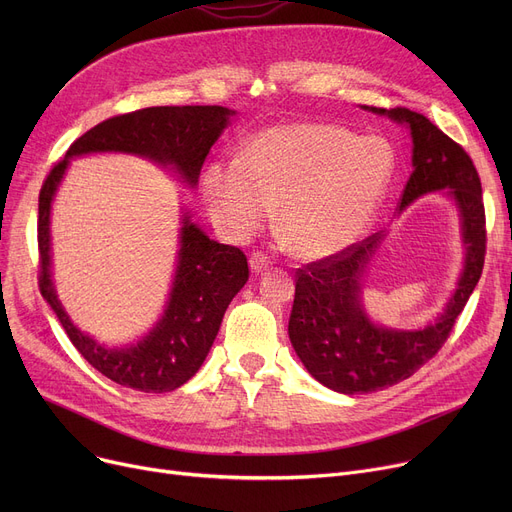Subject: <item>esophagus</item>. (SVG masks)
<instances>
[{
	"label": "esophagus",
	"mask_w": 512,
	"mask_h": 512,
	"mask_svg": "<svg viewBox=\"0 0 512 512\" xmlns=\"http://www.w3.org/2000/svg\"><path fill=\"white\" fill-rule=\"evenodd\" d=\"M249 265H251V272H255V274H261V272H265V270H267V267L272 265V259L267 257L265 253L257 251V253H253V255L249 257Z\"/></svg>",
	"instance_id": "1"
}]
</instances>
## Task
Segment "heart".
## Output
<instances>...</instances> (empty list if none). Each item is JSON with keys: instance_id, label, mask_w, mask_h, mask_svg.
I'll return each mask as SVG.
<instances>
[{"instance_id": "b5f03b06", "label": "heart", "mask_w": 512, "mask_h": 512, "mask_svg": "<svg viewBox=\"0 0 512 512\" xmlns=\"http://www.w3.org/2000/svg\"><path fill=\"white\" fill-rule=\"evenodd\" d=\"M396 153L336 124H280L247 143L238 161L203 172V201L224 236L242 240L272 218L299 257L317 261L357 242L384 203Z\"/></svg>"}]
</instances>
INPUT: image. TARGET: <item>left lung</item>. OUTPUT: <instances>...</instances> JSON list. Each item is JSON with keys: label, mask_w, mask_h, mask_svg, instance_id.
I'll return each mask as SVG.
<instances>
[{"label": "left lung", "mask_w": 512, "mask_h": 512, "mask_svg": "<svg viewBox=\"0 0 512 512\" xmlns=\"http://www.w3.org/2000/svg\"><path fill=\"white\" fill-rule=\"evenodd\" d=\"M365 110L390 116L411 128L413 174L398 205L402 209L425 193L448 188L461 209L467 259L459 288L444 313L436 324L417 332L378 328L363 313L359 278L378 247L380 232L332 257L299 267L288 321L290 342L313 378L342 394L394 386L438 355L481 278L488 242L481 180L469 153L423 114L407 107Z\"/></svg>", "instance_id": "8db88e82"}]
</instances>
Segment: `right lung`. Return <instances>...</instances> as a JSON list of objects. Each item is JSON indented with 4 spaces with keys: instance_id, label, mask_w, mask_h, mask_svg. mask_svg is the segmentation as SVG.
Here are the masks:
<instances>
[{
    "instance_id": "1",
    "label": "right lung",
    "mask_w": 512,
    "mask_h": 512,
    "mask_svg": "<svg viewBox=\"0 0 512 512\" xmlns=\"http://www.w3.org/2000/svg\"><path fill=\"white\" fill-rule=\"evenodd\" d=\"M234 112L220 105H161L107 118L78 137L66 157L53 166L39 193V290L58 315L76 351L105 378L139 392H172L203 365L218 336L222 317L249 280L247 255L238 247L209 240L184 218L178 267L168 309L157 328L137 346L105 348L80 332L58 301L49 272V209L74 155L124 151L174 166L193 188L201 166Z\"/></svg>"
}]
</instances>
